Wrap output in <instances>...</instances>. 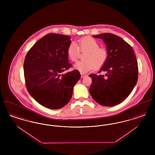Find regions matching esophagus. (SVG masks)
<instances>
[{
  "label": "esophagus",
  "mask_w": 155,
  "mask_h": 155,
  "mask_svg": "<svg viewBox=\"0 0 155 155\" xmlns=\"http://www.w3.org/2000/svg\"><path fill=\"white\" fill-rule=\"evenodd\" d=\"M86 75H86L85 74H84V73H81V78H84V77H85Z\"/></svg>",
  "instance_id": "obj_1"
}]
</instances>
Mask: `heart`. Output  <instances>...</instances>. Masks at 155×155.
Segmentation results:
<instances>
[{"label": "heart", "mask_w": 155, "mask_h": 155, "mask_svg": "<svg viewBox=\"0 0 155 155\" xmlns=\"http://www.w3.org/2000/svg\"><path fill=\"white\" fill-rule=\"evenodd\" d=\"M81 52H85L82 61L74 64V67L80 72L85 73L95 68H99L105 64L108 58L107 51L100 48L97 41L91 37H83L78 41V46L74 42L68 45L67 49L68 58L72 61H75Z\"/></svg>", "instance_id": "1"}]
</instances>
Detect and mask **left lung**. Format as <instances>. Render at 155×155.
<instances>
[{
    "instance_id": "obj_1",
    "label": "left lung",
    "mask_w": 155,
    "mask_h": 155,
    "mask_svg": "<svg viewBox=\"0 0 155 155\" xmlns=\"http://www.w3.org/2000/svg\"><path fill=\"white\" fill-rule=\"evenodd\" d=\"M93 37L103 39L108 58L99 71L106 74L89 75L92 80L89 93L101 105L113 106L124 101L137 84V61L132 47L121 37L110 33Z\"/></svg>"
}]
</instances>
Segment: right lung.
Returning <instances> with one entry per match:
<instances>
[{"mask_svg":"<svg viewBox=\"0 0 155 155\" xmlns=\"http://www.w3.org/2000/svg\"><path fill=\"white\" fill-rule=\"evenodd\" d=\"M71 42L69 36L49 34L37 41L25 56L27 89L31 96L47 108L59 109L66 106L81 77L76 70L62 74L71 66L67 54Z\"/></svg>","mask_w":155,"mask_h":155,"instance_id":"1","label":"right lung"}]
</instances>
